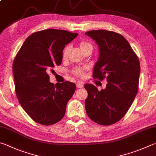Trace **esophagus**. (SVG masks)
Segmentation results:
<instances>
[{"instance_id":"esophagus-1","label":"esophagus","mask_w":156,"mask_h":156,"mask_svg":"<svg viewBox=\"0 0 156 156\" xmlns=\"http://www.w3.org/2000/svg\"><path fill=\"white\" fill-rule=\"evenodd\" d=\"M76 87H77L78 88H83L84 87L83 84L82 83H80V82H78L77 84H76Z\"/></svg>"}]
</instances>
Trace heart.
<instances>
[{
	"instance_id": "b5f03b06",
	"label": "heart",
	"mask_w": 156,
	"mask_h": 156,
	"mask_svg": "<svg viewBox=\"0 0 156 156\" xmlns=\"http://www.w3.org/2000/svg\"><path fill=\"white\" fill-rule=\"evenodd\" d=\"M80 48L83 52H85L87 50H92L93 49V46L92 45L90 44L89 42L87 41H81L80 43ZM69 50V46H66L65 48L63 51V58L66 59L67 58V56H68V52ZM86 67H77L74 70H73V73H75L76 75H77L78 76H83L84 72L85 71Z\"/></svg>"
}]
</instances>
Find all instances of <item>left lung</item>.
Returning a JSON list of instances; mask_svg holds the SVG:
<instances>
[{"label": "left lung", "instance_id": "left-lung-1", "mask_svg": "<svg viewBox=\"0 0 156 156\" xmlns=\"http://www.w3.org/2000/svg\"><path fill=\"white\" fill-rule=\"evenodd\" d=\"M99 48V57L93 78L106 79L105 89L98 90L91 84H84L88 92L86 112L100 125L109 126L123 118L138 92L140 73L139 60L129 42L121 35L106 30L85 33Z\"/></svg>", "mask_w": 156, "mask_h": 156}]
</instances>
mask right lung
I'll list each match as a JSON object with an SVG mask.
<instances>
[{
    "mask_svg": "<svg viewBox=\"0 0 156 156\" xmlns=\"http://www.w3.org/2000/svg\"><path fill=\"white\" fill-rule=\"evenodd\" d=\"M78 35L67 30L47 29L31 34L22 45L13 64L16 92L20 104L29 117L41 125L61 121L76 84L66 81L55 85L49 81L63 60V50Z\"/></svg>",
    "mask_w": 156,
    "mask_h": 156,
    "instance_id": "1",
    "label": "right lung"
}]
</instances>
